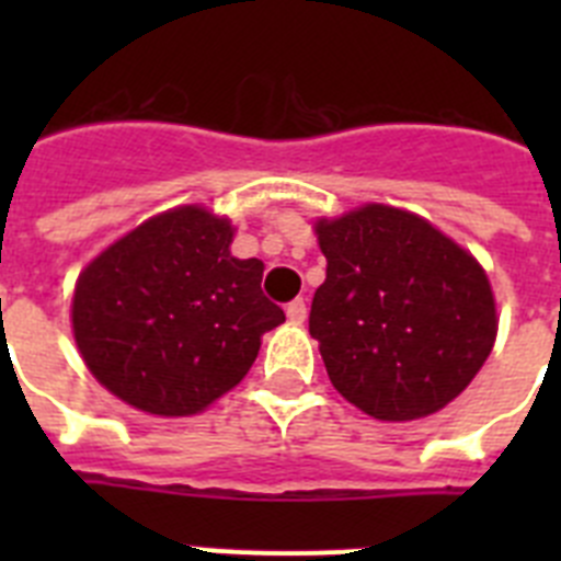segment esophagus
<instances>
[{"label": "esophagus", "instance_id": "esophagus-1", "mask_svg": "<svg viewBox=\"0 0 561 561\" xmlns=\"http://www.w3.org/2000/svg\"><path fill=\"white\" fill-rule=\"evenodd\" d=\"M286 314H289L291 323H304L306 314H309V309H306V300H304V297H297V300H291V304L286 306Z\"/></svg>", "mask_w": 561, "mask_h": 561}]
</instances>
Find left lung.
Masks as SVG:
<instances>
[{"mask_svg":"<svg viewBox=\"0 0 561 561\" xmlns=\"http://www.w3.org/2000/svg\"><path fill=\"white\" fill-rule=\"evenodd\" d=\"M325 280L309 334L362 413L413 421L447 408L483 368L497 309L483 266L415 213L365 205L317 221Z\"/></svg>","mask_w":561,"mask_h":561,"instance_id":"obj_1","label":"left lung"}]
</instances>
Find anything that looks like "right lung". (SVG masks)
Here are the masks:
<instances>
[{
    "mask_svg": "<svg viewBox=\"0 0 561 561\" xmlns=\"http://www.w3.org/2000/svg\"><path fill=\"white\" fill-rule=\"evenodd\" d=\"M232 227L196 205L160 213L81 272L72 331L103 388L151 415H193L244 379L286 320L264 264L232 257Z\"/></svg>",
    "mask_w": 561,
    "mask_h": 561,
    "instance_id": "obj_1",
    "label": "right lung"
}]
</instances>
